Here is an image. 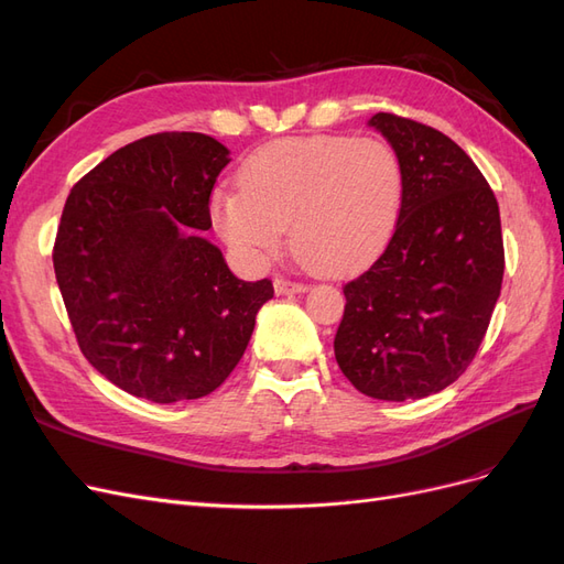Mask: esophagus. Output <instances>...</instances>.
<instances>
[{
    "instance_id": "esophagus-1",
    "label": "esophagus",
    "mask_w": 564,
    "mask_h": 564,
    "mask_svg": "<svg viewBox=\"0 0 564 564\" xmlns=\"http://www.w3.org/2000/svg\"><path fill=\"white\" fill-rule=\"evenodd\" d=\"M272 284H275V294H280V296L305 292V284L303 282H289L284 278H275V282H272Z\"/></svg>"
}]
</instances>
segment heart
I'll return each mask as SVG.
<instances>
[{"mask_svg": "<svg viewBox=\"0 0 564 564\" xmlns=\"http://www.w3.org/2000/svg\"><path fill=\"white\" fill-rule=\"evenodd\" d=\"M240 191H218V235L259 263L282 245L322 275L373 263L395 235L404 207V166L381 139L305 135L253 150L237 172Z\"/></svg>", "mask_w": 564, "mask_h": 564, "instance_id": "b5f03b06", "label": "heart"}]
</instances>
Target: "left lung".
<instances>
[{"label":"left lung","instance_id":"obj_1","mask_svg":"<svg viewBox=\"0 0 564 564\" xmlns=\"http://www.w3.org/2000/svg\"><path fill=\"white\" fill-rule=\"evenodd\" d=\"M404 166L395 235L344 286L334 355L346 379L377 400H421L468 369L503 282L499 204L480 169L449 135L377 112Z\"/></svg>","mask_w":564,"mask_h":564}]
</instances>
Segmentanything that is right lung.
I'll list each match as a JSON object with an SVG mask.
<instances>
[{
	"mask_svg": "<svg viewBox=\"0 0 564 564\" xmlns=\"http://www.w3.org/2000/svg\"><path fill=\"white\" fill-rule=\"evenodd\" d=\"M228 148L164 131L115 150L63 207L54 270L79 350L129 395L172 404L209 395L242 360L270 280H237L209 197Z\"/></svg>",
	"mask_w": 564,
	"mask_h": 564,
	"instance_id": "right-lung-1",
	"label": "right lung"
}]
</instances>
